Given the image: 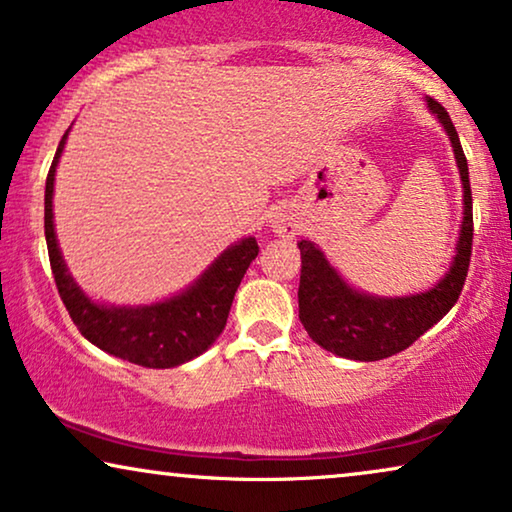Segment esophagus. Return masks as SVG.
I'll list each match as a JSON object with an SVG mask.
<instances>
[{
    "label": "esophagus",
    "mask_w": 512,
    "mask_h": 512,
    "mask_svg": "<svg viewBox=\"0 0 512 512\" xmlns=\"http://www.w3.org/2000/svg\"><path fill=\"white\" fill-rule=\"evenodd\" d=\"M270 223H272V230H275L279 237H293V235L298 233L296 219H293V216H289L286 212H275V214H272L270 216Z\"/></svg>",
    "instance_id": "34e87169"
}]
</instances>
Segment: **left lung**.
Here are the masks:
<instances>
[{"label": "left lung", "mask_w": 512, "mask_h": 512, "mask_svg": "<svg viewBox=\"0 0 512 512\" xmlns=\"http://www.w3.org/2000/svg\"><path fill=\"white\" fill-rule=\"evenodd\" d=\"M429 109L438 116L450 137L454 158L464 186V221L457 242V256L445 277L433 289L405 298L368 296L349 286L326 256L312 242L300 240L298 317L319 347L354 361H380L408 349L419 335L438 324L452 310L464 289L473 249V198L468 163L459 135L445 107L429 97Z\"/></svg>", "instance_id": "left-lung-1"}]
</instances>
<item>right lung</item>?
Returning a JSON list of instances; mask_svg holds the SVG:
<instances>
[{"mask_svg": "<svg viewBox=\"0 0 512 512\" xmlns=\"http://www.w3.org/2000/svg\"><path fill=\"white\" fill-rule=\"evenodd\" d=\"M69 130L62 135L46 177L44 230L55 286L69 317L86 340L102 352L144 368H174L200 356L226 328L230 305L244 272L258 256L256 237L228 247L198 282L163 303L139 307L97 305L79 289L62 261L53 228V181Z\"/></svg>", "mask_w": 512, "mask_h": 512, "instance_id": "add662e5", "label": "right lung"}]
</instances>
